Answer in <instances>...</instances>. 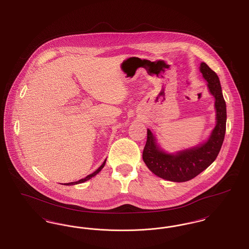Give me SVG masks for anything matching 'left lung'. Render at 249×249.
Listing matches in <instances>:
<instances>
[{
  "mask_svg": "<svg viewBox=\"0 0 249 249\" xmlns=\"http://www.w3.org/2000/svg\"><path fill=\"white\" fill-rule=\"evenodd\" d=\"M200 71L208 82L211 94L215 98L216 126L209 140L203 145L178 152L175 155L167 154L161 150L156 144L152 132L147 130L143 160L148 169L161 178L176 182L190 180L213 163L221 149L226 132V102L217 74L206 63H201Z\"/></svg>",
  "mask_w": 249,
  "mask_h": 249,
  "instance_id": "left-lung-1",
  "label": "left lung"
}]
</instances>
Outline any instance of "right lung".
<instances>
[{
  "instance_id": "1",
  "label": "right lung",
  "mask_w": 249,
  "mask_h": 249,
  "mask_svg": "<svg viewBox=\"0 0 249 249\" xmlns=\"http://www.w3.org/2000/svg\"><path fill=\"white\" fill-rule=\"evenodd\" d=\"M105 162H106V160L103 161V164L95 171V172H93L92 174H90V175L87 176L86 178H82V179H80V180H78V181H75V182H69V183H66L65 185H72V184H78V183H82V182H84V181H87L88 179H90L92 177H94V176L97 175L102 169L103 168V166L105 165Z\"/></svg>"
}]
</instances>
